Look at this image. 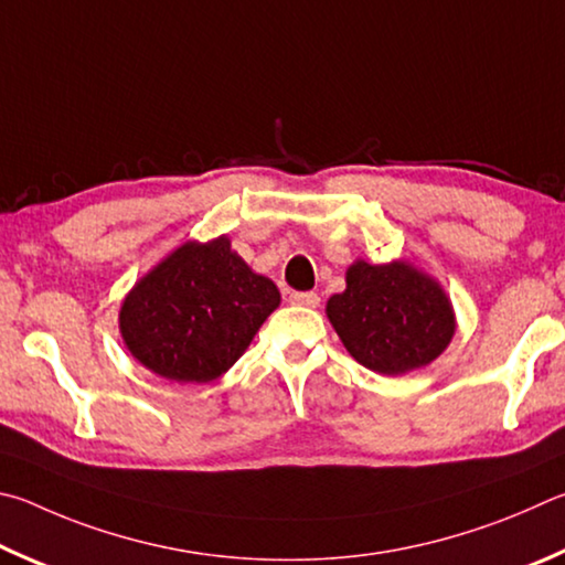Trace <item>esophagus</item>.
<instances>
[{
    "mask_svg": "<svg viewBox=\"0 0 565 565\" xmlns=\"http://www.w3.org/2000/svg\"><path fill=\"white\" fill-rule=\"evenodd\" d=\"M288 300L292 305H302V308H318L320 305L318 292H290Z\"/></svg>",
    "mask_w": 565,
    "mask_h": 565,
    "instance_id": "34e87169",
    "label": "esophagus"
}]
</instances>
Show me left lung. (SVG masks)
I'll list each match as a JSON object with an SVG mask.
<instances>
[{
	"mask_svg": "<svg viewBox=\"0 0 565 565\" xmlns=\"http://www.w3.org/2000/svg\"><path fill=\"white\" fill-rule=\"evenodd\" d=\"M328 318L352 358L380 374L419 370L454 338L449 298L407 263H354L348 290L328 300Z\"/></svg>",
	"mask_w": 565,
	"mask_h": 565,
	"instance_id": "obj_1",
	"label": "left lung"
}]
</instances>
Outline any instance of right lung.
<instances>
[{
    "label": "right lung",
    "mask_w": 565,
    "mask_h": 565,
    "mask_svg": "<svg viewBox=\"0 0 565 565\" xmlns=\"http://www.w3.org/2000/svg\"><path fill=\"white\" fill-rule=\"evenodd\" d=\"M277 305L227 237L185 243L128 295L118 322L134 358L171 382H213L237 362Z\"/></svg>",
    "instance_id": "right-lung-1"
}]
</instances>
